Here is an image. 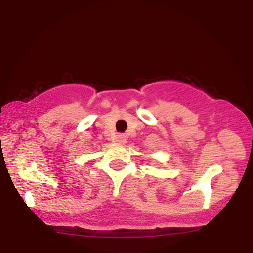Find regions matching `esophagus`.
I'll return each mask as SVG.
<instances>
[{
	"label": "esophagus",
	"mask_w": 253,
	"mask_h": 253,
	"mask_svg": "<svg viewBox=\"0 0 253 253\" xmlns=\"http://www.w3.org/2000/svg\"><path fill=\"white\" fill-rule=\"evenodd\" d=\"M115 141L119 144L126 143V136H125L124 134H118L117 136H115Z\"/></svg>",
	"instance_id": "esophagus-1"
}]
</instances>
